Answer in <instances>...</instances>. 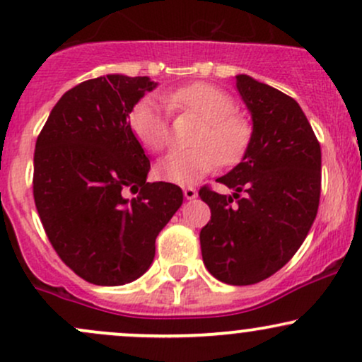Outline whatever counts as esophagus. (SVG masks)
<instances>
[{
    "mask_svg": "<svg viewBox=\"0 0 362 362\" xmlns=\"http://www.w3.org/2000/svg\"><path fill=\"white\" fill-rule=\"evenodd\" d=\"M184 195H185V199L192 201V199L197 197V190H195L194 187H184Z\"/></svg>",
    "mask_w": 362,
    "mask_h": 362,
    "instance_id": "obj_1",
    "label": "esophagus"
}]
</instances>
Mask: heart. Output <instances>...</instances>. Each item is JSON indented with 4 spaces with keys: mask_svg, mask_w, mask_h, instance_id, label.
<instances>
[{
    "mask_svg": "<svg viewBox=\"0 0 362 362\" xmlns=\"http://www.w3.org/2000/svg\"><path fill=\"white\" fill-rule=\"evenodd\" d=\"M173 109L202 120L190 149L172 151L156 165L158 177L173 184H190L213 172L219 163L231 167L242 160L253 136L250 120L236 114L238 105L228 91L207 83H195L168 95ZM129 126L141 146L160 153L170 143L167 112L155 97L136 103Z\"/></svg>",
    "mask_w": 362,
    "mask_h": 362,
    "instance_id": "heart-1",
    "label": "heart"
}]
</instances>
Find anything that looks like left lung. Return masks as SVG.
I'll return each instance as SVG.
<instances>
[{
  "label": "left lung",
  "mask_w": 362,
  "mask_h": 362,
  "mask_svg": "<svg viewBox=\"0 0 362 362\" xmlns=\"http://www.w3.org/2000/svg\"><path fill=\"white\" fill-rule=\"evenodd\" d=\"M236 86L253 136L242 163L216 180L235 194L199 190L211 209L199 238L216 279L248 286L284 267L305 242L320 204L322 151L294 98L247 74L236 76Z\"/></svg>",
  "instance_id": "8db88e82"
}]
</instances>
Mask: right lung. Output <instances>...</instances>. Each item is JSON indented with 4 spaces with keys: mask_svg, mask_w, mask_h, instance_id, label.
Here are the masks:
<instances>
[{
    "mask_svg": "<svg viewBox=\"0 0 362 362\" xmlns=\"http://www.w3.org/2000/svg\"><path fill=\"white\" fill-rule=\"evenodd\" d=\"M153 88L148 76L83 81L62 95L37 138V213L59 259L91 284L143 276L158 233L184 201L178 185L146 182L151 165L127 122Z\"/></svg>",
    "mask_w": 362,
    "mask_h": 362,
    "instance_id": "add662e5",
    "label": "right lung"
}]
</instances>
